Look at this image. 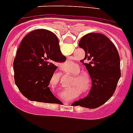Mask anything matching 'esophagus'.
<instances>
[{"label": "esophagus", "mask_w": 133, "mask_h": 133, "mask_svg": "<svg viewBox=\"0 0 133 133\" xmlns=\"http://www.w3.org/2000/svg\"><path fill=\"white\" fill-rule=\"evenodd\" d=\"M69 103V102H65V103H64V104H68Z\"/></svg>", "instance_id": "34e87169"}]
</instances>
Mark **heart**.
I'll use <instances>...</instances> for the list:
<instances>
[{
    "instance_id": "obj_1",
    "label": "heart",
    "mask_w": 133,
    "mask_h": 133,
    "mask_svg": "<svg viewBox=\"0 0 133 133\" xmlns=\"http://www.w3.org/2000/svg\"><path fill=\"white\" fill-rule=\"evenodd\" d=\"M74 72L75 75L73 77L71 83V85H74V87L68 88L63 92L62 95L64 98L72 99L73 97H75L79 95L80 90L83 94L87 95L91 89L90 79L85 75L79 74L80 72L79 67H76L75 70H74Z\"/></svg>"
}]
</instances>
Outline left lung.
Masks as SVG:
<instances>
[{"label":"left lung","instance_id":"1","mask_svg":"<svg viewBox=\"0 0 133 133\" xmlns=\"http://www.w3.org/2000/svg\"><path fill=\"white\" fill-rule=\"evenodd\" d=\"M79 46L85 52L81 60L92 80V87L86 97L75 101L73 106L95 109L113 95L121 77L120 58L116 47L106 36L89 33L81 38ZM85 59L87 63L83 60Z\"/></svg>","mask_w":133,"mask_h":133}]
</instances>
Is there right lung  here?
Here are the masks:
<instances>
[{
	"label": "right lung",
	"mask_w": 133,
	"mask_h": 133,
	"mask_svg": "<svg viewBox=\"0 0 133 133\" xmlns=\"http://www.w3.org/2000/svg\"><path fill=\"white\" fill-rule=\"evenodd\" d=\"M65 60L53 32L45 29L32 31L22 39L14 59L15 83L30 101L59 104L48 85L58 68L56 64Z\"/></svg>",
	"instance_id": "right-lung-1"
}]
</instances>
